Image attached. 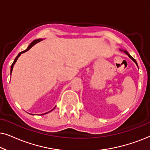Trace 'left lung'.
<instances>
[{
  "label": "left lung",
  "instance_id": "1",
  "mask_svg": "<svg viewBox=\"0 0 150 150\" xmlns=\"http://www.w3.org/2000/svg\"><path fill=\"white\" fill-rule=\"evenodd\" d=\"M120 50L122 51V52H124L125 53V54H126L127 55H128V56L129 57V58H130L131 59H132V60L133 61H134V62L135 63H136V65H137V67H138V65H137V63L136 60H135V59H134V58H133V57H132V56H130V55L129 54V53H128V52H127V51H126V50H123V49H122V48H120Z\"/></svg>",
  "mask_w": 150,
  "mask_h": 150
}]
</instances>
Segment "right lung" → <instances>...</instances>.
Returning <instances> with one entry per match:
<instances>
[{
    "mask_svg": "<svg viewBox=\"0 0 150 150\" xmlns=\"http://www.w3.org/2000/svg\"><path fill=\"white\" fill-rule=\"evenodd\" d=\"M42 40H43V39H38V40H34V41H33V42H32L31 43H30V45H29V46H28V48H26L25 50L22 51V52H20V53H19V54H18V56L16 57L15 60H14V61H13V63H12V65H11V73H10V74H11V73H12V70H13V68L14 64H15V63H16V61H17V60H18V58H19V57L20 56V55H21V54H22V53H24V52H26V51H28V50H30V48H32V47H33V46L35 44H37V43L40 42H41V41H42ZM54 108H55V107H54ZM54 108H53V109H54ZM53 109H52V110H53ZM52 110H50V111H49V112H46V113H44V114H42V115H45V114H47V113H48V112H51V111H52Z\"/></svg>",
    "mask_w": 150,
    "mask_h": 150,
    "instance_id": "obj_1",
    "label": "right lung"
}]
</instances>
